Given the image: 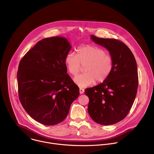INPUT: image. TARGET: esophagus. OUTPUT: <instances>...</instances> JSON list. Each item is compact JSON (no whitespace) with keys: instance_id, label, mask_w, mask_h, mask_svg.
<instances>
[{"instance_id":"34e87169","label":"esophagus","mask_w":154,"mask_h":154,"mask_svg":"<svg viewBox=\"0 0 154 154\" xmlns=\"http://www.w3.org/2000/svg\"><path fill=\"white\" fill-rule=\"evenodd\" d=\"M79 92H80V94H82L83 93H84L85 90H84L83 88H80V89H79Z\"/></svg>"}]
</instances>
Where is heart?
Here are the masks:
<instances>
[{
	"label": "heart",
	"mask_w": 154,
	"mask_h": 154,
	"mask_svg": "<svg viewBox=\"0 0 154 154\" xmlns=\"http://www.w3.org/2000/svg\"><path fill=\"white\" fill-rule=\"evenodd\" d=\"M65 63L68 72L74 75L84 66L83 74L74 78V83L80 87H87L95 81L102 82L111 74L114 66L112 57L106 54V51L97 46L86 45L79 48L77 54L70 52L65 59Z\"/></svg>",
	"instance_id": "obj_1"
}]
</instances>
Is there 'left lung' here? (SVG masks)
<instances>
[{
    "instance_id": "8db88e82",
    "label": "left lung",
    "mask_w": 154,
    "mask_h": 154,
    "mask_svg": "<svg viewBox=\"0 0 154 154\" xmlns=\"http://www.w3.org/2000/svg\"><path fill=\"white\" fill-rule=\"evenodd\" d=\"M91 38L109 51L114 66L103 83L85 89L89 99L88 111L95 122L114 125L127 116L134 102L138 85L137 62L131 49L122 42L94 35Z\"/></svg>"
}]
</instances>
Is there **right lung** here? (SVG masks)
I'll list each match as a JSON object with an SVG mask.
<instances>
[{"label": "right lung", "mask_w": 154, "mask_h": 154, "mask_svg": "<svg viewBox=\"0 0 154 154\" xmlns=\"http://www.w3.org/2000/svg\"><path fill=\"white\" fill-rule=\"evenodd\" d=\"M71 48L66 38L38 42L20 61L17 74L19 97L26 112L48 126L65 120L79 88L67 74L65 59Z\"/></svg>", "instance_id": "obj_1"}]
</instances>
